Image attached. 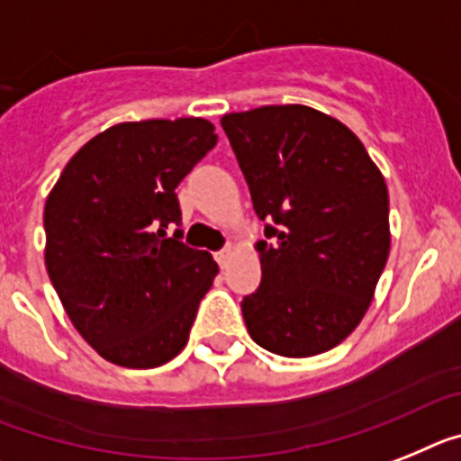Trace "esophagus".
Returning a JSON list of instances; mask_svg holds the SVG:
<instances>
[{
  "mask_svg": "<svg viewBox=\"0 0 461 461\" xmlns=\"http://www.w3.org/2000/svg\"><path fill=\"white\" fill-rule=\"evenodd\" d=\"M231 258H234V248L231 246H227L225 250H220V253L215 255V259H218V264H220V269H227V264H230Z\"/></svg>",
  "mask_w": 461,
  "mask_h": 461,
  "instance_id": "1",
  "label": "esophagus"
}]
</instances>
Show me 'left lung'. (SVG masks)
Segmentation results:
<instances>
[{"label":"left lung","mask_w":461,"mask_h":461,"mask_svg":"<svg viewBox=\"0 0 461 461\" xmlns=\"http://www.w3.org/2000/svg\"><path fill=\"white\" fill-rule=\"evenodd\" d=\"M267 241L248 334L283 357H313L352 334L390 255V197L364 143L302 104L222 115Z\"/></svg>","instance_id":"1"}]
</instances>
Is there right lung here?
Returning <instances> with one entry per match:
<instances>
[{
    "label": "right lung",
    "mask_w": 461,
    "mask_h": 461,
    "mask_svg": "<svg viewBox=\"0 0 461 461\" xmlns=\"http://www.w3.org/2000/svg\"><path fill=\"white\" fill-rule=\"evenodd\" d=\"M218 143L203 118L104 130L67 162L43 208L46 269L76 331L127 369L185 348L218 264L181 243L176 187Z\"/></svg>",
    "instance_id": "add662e5"
}]
</instances>
